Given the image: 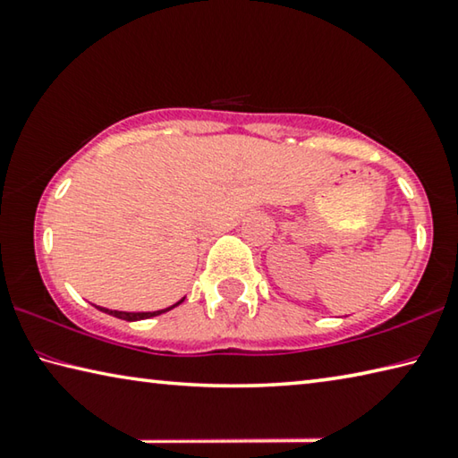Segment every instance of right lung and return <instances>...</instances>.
Instances as JSON below:
<instances>
[{"mask_svg":"<svg viewBox=\"0 0 458 458\" xmlns=\"http://www.w3.org/2000/svg\"><path fill=\"white\" fill-rule=\"evenodd\" d=\"M185 299V297H183ZM183 299H180L177 301L175 305H172V307H167V309H161V311H145V313H129V311H113V309H105V307H97V309H100V311L103 313H106V315H113V317H117V319H125V321H141V319H149V317H155V315H161V313H165V311H172L174 307H177L180 303H183Z\"/></svg>","mask_w":458,"mask_h":458,"instance_id":"obj_1","label":"right lung"}]
</instances>
